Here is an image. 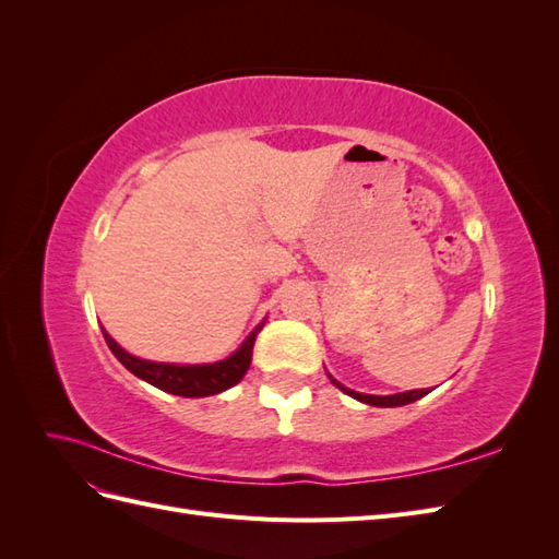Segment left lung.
<instances>
[{
	"instance_id": "left-lung-1",
	"label": "left lung",
	"mask_w": 559,
	"mask_h": 559,
	"mask_svg": "<svg viewBox=\"0 0 559 559\" xmlns=\"http://www.w3.org/2000/svg\"><path fill=\"white\" fill-rule=\"evenodd\" d=\"M331 378V376H329ZM331 382L335 384V386H341L345 394H349L352 399H357V401H361V403H368V405H378V408H396V405H405V403H413V401H417V399H421V396H427V392L425 389H413V392H403V394H392V396H373V394H359V392H354V389H347V386H343L341 382L337 380H333L331 378Z\"/></svg>"
}]
</instances>
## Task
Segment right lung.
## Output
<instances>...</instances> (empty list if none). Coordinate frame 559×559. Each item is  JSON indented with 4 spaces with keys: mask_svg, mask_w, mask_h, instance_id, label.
I'll return each instance as SVG.
<instances>
[{
    "mask_svg": "<svg viewBox=\"0 0 559 559\" xmlns=\"http://www.w3.org/2000/svg\"><path fill=\"white\" fill-rule=\"evenodd\" d=\"M261 329L263 324L253 329L247 341L242 343V347L235 352L233 357L218 364H205V366H175V364L144 361L128 354L105 329L103 333L109 349L114 352V357L121 361L132 376H138L148 384L163 389V392L195 399V396H212V394L224 392V389L238 384L245 378L247 368L251 364L253 343H257V335Z\"/></svg>",
    "mask_w": 559,
    "mask_h": 559,
    "instance_id": "obj_1",
    "label": "right lung"
}]
</instances>
